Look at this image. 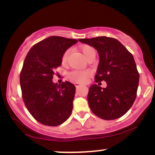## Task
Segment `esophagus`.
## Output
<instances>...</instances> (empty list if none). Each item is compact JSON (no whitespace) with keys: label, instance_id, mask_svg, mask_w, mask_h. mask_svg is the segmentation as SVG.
I'll use <instances>...</instances> for the list:
<instances>
[{"label":"esophagus","instance_id":"esophagus-1","mask_svg":"<svg viewBox=\"0 0 155 155\" xmlns=\"http://www.w3.org/2000/svg\"><path fill=\"white\" fill-rule=\"evenodd\" d=\"M75 85L76 87H79L81 86V84H80L79 82H75Z\"/></svg>","mask_w":155,"mask_h":155}]
</instances>
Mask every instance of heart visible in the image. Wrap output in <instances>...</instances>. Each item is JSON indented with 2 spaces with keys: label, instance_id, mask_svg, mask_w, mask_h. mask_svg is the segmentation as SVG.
I'll list each match as a JSON object with an SVG mask.
<instances>
[{
  "label": "heart",
  "instance_id": "1",
  "mask_svg": "<svg viewBox=\"0 0 155 155\" xmlns=\"http://www.w3.org/2000/svg\"><path fill=\"white\" fill-rule=\"evenodd\" d=\"M81 51L84 56V58L87 59L92 54L95 53V51L92 47L88 45H84L81 47ZM68 52H65L62 57L61 63L63 65H65L68 61ZM91 75V72L89 71H75L72 72L70 74V78L71 80L76 82H84Z\"/></svg>",
  "mask_w": 155,
  "mask_h": 155
}]
</instances>
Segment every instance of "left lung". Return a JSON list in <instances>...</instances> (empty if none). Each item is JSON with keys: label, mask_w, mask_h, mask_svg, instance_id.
Wrapping results in <instances>:
<instances>
[{"label": "left lung", "mask_w": 155, "mask_h": 155, "mask_svg": "<svg viewBox=\"0 0 155 155\" xmlns=\"http://www.w3.org/2000/svg\"><path fill=\"white\" fill-rule=\"evenodd\" d=\"M97 51L99 63L95 81L107 82V87L94 84L90 86L87 100L95 115L104 120L124 116L136 98L139 73L133 55L117 39L98 37L79 39Z\"/></svg>", "instance_id": "left-lung-1"}]
</instances>
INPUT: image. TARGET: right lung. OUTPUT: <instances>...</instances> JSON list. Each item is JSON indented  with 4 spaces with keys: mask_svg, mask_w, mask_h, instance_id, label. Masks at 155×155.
Here are the masks:
<instances>
[{
    "mask_svg": "<svg viewBox=\"0 0 155 155\" xmlns=\"http://www.w3.org/2000/svg\"><path fill=\"white\" fill-rule=\"evenodd\" d=\"M77 42L51 36L33 46L25 59L20 77L22 99L40 124L57 126L71 116L75 86L68 81L58 85L52 79L55 69L62 63L63 54Z\"/></svg>",
    "mask_w": 155,
    "mask_h": 155,
    "instance_id": "right-lung-1",
    "label": "right lung"
}]
</instances>
